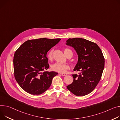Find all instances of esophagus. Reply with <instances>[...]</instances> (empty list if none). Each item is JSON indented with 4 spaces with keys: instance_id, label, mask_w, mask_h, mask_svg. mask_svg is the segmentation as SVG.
<instances>
[{
    "instance_id": "obj_1",
    "label": "esophagus",
    "mask_w": 120,
    "mask_h": 120,
    "mask_svg": "<svg viewBox=\"0 0 120 120\" xmlns=\"http://www.w3.org/2000/svg\"><path fill=\"white\" fill-rule=\"evenodd\" d=\"M60 75L63 76H65L67 75V74H66V73H60Z\"/></svg>"
}]
</instances>
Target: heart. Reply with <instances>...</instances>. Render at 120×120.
<instances>
[{"label":"heart","mask_w":120,"mask_h":120,"mask_svg":"<svg viewBox=\"0 0 120 120\" xmlns=\"http://www.w3.org/2000/svg\"><path fill=\"white\" fill-rule=\"evenodd\" d=\"M69 51L71 52V51L68 49H65L64 50V53L66 56L67 55L68 52ZM53 52V50H51L48 52L47 54V57L49 60H52V59ZM68 68H69V66L67 64H62L58 62L55 63L52 66V70L56 72H59V73L65 72Z\"/></svg>","instance_id":"1"}]
</instances>
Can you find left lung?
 <instances>
[{"label": "left lung", "mask_w": 120, "mask_h": 120, "mask_svg": "<svg viewBox=\"0 0 120 120\" xmlns=\"http://www.w3.org/2000/svg\"><path fill=\"white\" fill-rule=\"evenodd\" d=\"M66 42L78 55L74 70L79 71V74L72 75L73 82L67 87L77 96H84L91 93L99 82L104 68V57L98 46L86 39L69 38Z\"/></svg>", "instance_id": "8db88e82"}]
</instances>
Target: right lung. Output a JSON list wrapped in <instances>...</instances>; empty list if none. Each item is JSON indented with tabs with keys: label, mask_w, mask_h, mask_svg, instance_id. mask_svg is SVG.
<instances>
[{
	"label": "right lung",
	"mask_w": 120,
	"mask_h": 120,
	"mask_svg": "<svg viewBox=\"0 0 120 120\" xmlns=\"http://www.w3.org/2000/svg\"><path fill=\"white\" fill-rule=\"evenodd\" d=\"M60 38L30 39L22 44L13 57L14 77L26 92L41 94L50 87L53 78L58 73L44 71L49 68L47 53Z\"/></svg>",
	"instance_id": "right-lung-1"
}]
</instances>
